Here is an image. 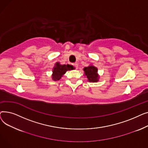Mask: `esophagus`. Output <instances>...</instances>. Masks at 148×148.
Returning a JSON list of instances; mask_svg holds the SVG:
<instances>
[{
	"label": "esophagus",
	"mask_w": 148,
	"mask_h": 148,
	"mask_svg": "<svg viewBox=\"0 0 148 148\" xmlns=\"http://www.w3.org/2000/svg\"><path fill=\"white\" fill-rule=\"evenodd\" d=\"M73 65H74V66L76 68V69H77L78 68V65H77V63H75V64H73Z\"/></svg>",
	"instance_id": "esophagus-1"
}]
</instances>
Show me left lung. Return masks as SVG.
<instances>
[{"mask_svg":"<svg viewBox=\"0 0 148 148\" xmlns=\"http://www.w3.org/2000/svg\"><path fill=\"white\" fill-rule=\"evenodd\" d=\"M85 75H86L88 80L90 82H97L98 80V75L97 74L98 69L94 66H89L84 68Z\"/></svg>","mask_w":148,"mask_h":148,"instance_id":"1","label":"left lung"}]
</instances>
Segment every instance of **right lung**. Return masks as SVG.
<instances>
[{
    "label": "right lung",
    "mask_w": 148,
    "mask_h": 148,
    "mask_svg": "<svg viewBox=\"0 0 148 148\" xmlns=\"http://www.w3.org/2000/svg\"><path fill=\"white\" fill-rule=\"evenodd\" d=\"M73 66L70 65H60L59 62L56 64L55 67L53 71L52 79L53 80H59L65 74L67 71L73 69Z\"/></svg>",
    "instance_id": "add662e5"
}]
</instances>
